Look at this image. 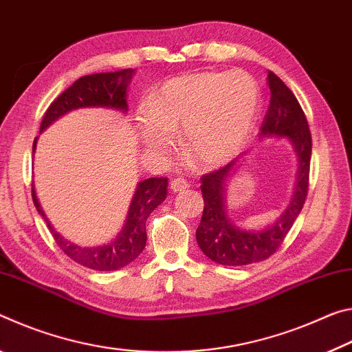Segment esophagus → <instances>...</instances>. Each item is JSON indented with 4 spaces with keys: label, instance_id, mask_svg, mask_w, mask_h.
<instances>
[{
    "label": "esophagus",
    "instance_id": "34e87169",
    "mask_svg": "<svg viewBox=\"0 0 352 352\" xmlns=\"http://www.w3.org/2000/svg\"><path fill=\"white\" fill-rule=\"evenodd\" d=\"M170 187H171L173 192H182V190H186V188L190 187V184L186 179H182V177H176V179L171 181Z\"/></svg>",
    "mask_w": 352,
    "mask_h": 352
}]
</instances>
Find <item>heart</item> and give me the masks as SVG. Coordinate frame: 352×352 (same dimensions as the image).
<instances>
[{
  "label": "heart",
  "instance_id": "1",
  "mask_svg": "<svg viewBox=\"0 0 352 352\" xmlns=\"http://www.w3.org/2000/svg\"><path fill=\"white\" fill-rule=\"evenodd\" d=\"M261 90L246 73L201 72L164 84L140 126L148 151L171 146L170 132L182 129L186 153L201 165L232 159L254 126Z\"/></svg>",
  "mask_w": 352,
  "mask_h": 352
}]
</instances>
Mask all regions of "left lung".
Masks as SVG:
<instances>
[{"mask_svg":"<svg viewBox=\"0 0 352 352\" xmlns=\"http://www.w3.org/2000/svg\"><path fill=\"white\" fill-rule=\"evenodd\" d=\"M268 87L272 98L258 137H284L292 143L299 162L295 192L284 214L273 224L258 230L243 229L230 221L226 215V195H224L226 182L237 160H232L223 168L201 177L204 210L197 229V241L201 251L210 261L226 267L261 262L274 254L285 235L289 234L307 198L310 155H312V135H310L307 118L293 91L273 72H268Z\"/></svg>","mask_w":352,"mask_h":352,"instance_id":"obj_1","label":"left lung"}]
</instances>
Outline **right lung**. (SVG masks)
<instances>
[{"label":"right lung","instance_id":"right-lung-1","mask_svg":"<svg viewBox=\"0 0 352 352\" xmlns=\"http://www.w3.org/2000/svg\"><path fill=\"white\" fill-rule=\"evenodd\" d=\"M134 74L132 68H126L122 72L111 73H95L89 76L79 78L65 91L51 102L43 115L40 132L45 131L51 123H54L62 115L84 107H106L115 111L128 112V101H126V90ZM37 137L32 143V153L36 151ZM166 177H149L138 182L137 190L132 197L126 223L117 237L111 243L100 246H79L67 239H63L59 232H56L51 226L48 218L40 206L36 188L32 184V201L34 206L51 230L57 246L65 254L85 268L96 270V272H113L131 263L143 251L146 245V220L151 212L166 198Z\"/></svg>","mask_w":352,"mask_h":352}]
</instances>
